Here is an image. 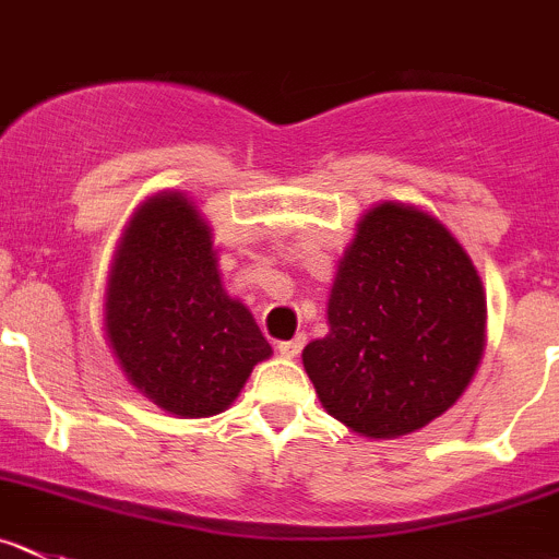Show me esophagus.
Here are the masks:
<instances>
[{
    "mask_svg": "<svg viewBox=\"0 0 559 559\" xmlns=\"http://www.w3.org/2000/svg\"><path fill=\"white\" fill-rule=\"evenodd\" d=\"M302 346H306V335L302 333H297L295 338H289V341H278V352L284 357H297L300 355Z\"/></svg>",
    "mask_w": 559,
    "mask_h": 559,
    "instance_id": "obj_1",
    "label": "esophagus"
}]
</instances>
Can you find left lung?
Returning <instances> with one entry per match:
<instances>
[{
  "instance_id": "1",
  "label": "left lung",
  "mask_w": 559,
  "mask_h": 559,
  "mask_svg": "<svg viewBox=\"0 0 559 559\" xmlns=\"http://www.w3.org/2000/svg\"><path fill=\"white\" fill-rule=\"evenodd\" d=\"M328 322L330 333L302 349V366L335 420L382 440L456 404L484 355L486 297L440 221L382 204L341 259Z\"/></svg>"
}]
</instances>
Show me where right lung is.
I'll list each match as a JSON object with an SVG mask.
<instances>
[{
  "mask_svg": "<svg viewBox=\"0 0 559 559\" xmlns=\"http://www.w3.org/2000/svg\"><path fill=\"white\" fill-rule=\"evenodd\" d=\"M106 330L130 382L186 417L226 409L273 352L251 311L224 292L207 224L180 193L150 199L130 221Z\"/></svg>",
  "mask_w": 559,
  "mask_h": 559,
  "instance_id": "add662e5",
  "label": "right lung"
}]
</instances>
